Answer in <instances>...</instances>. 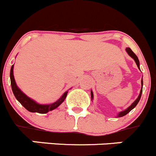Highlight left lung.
Masks as SVG:
<instances>
[{"label": "left lung", "mask_w": 156, "mask_h": 156, "mask_svg": "<svg viewBox=\"0 0 156 156\" xmlns=\"http://www.w3.org/2000/svg\"><path fill=\"white\" fill-rule=\"evenodd\" d=\"M126 51H127V53H129V55L130 57H133V58L134 59V60L136 61V65H137L138 68L139 69V59H138L137 56H136V55L134 53H133V51L131 50V49L129 48V47H127ZM141 83H142V89H141V91H140V93H139V97H138L137 99H136V101H134V103H133V104H132L131 106H129V107L127 108L126 110H124V111H122V112H119V114L118 115V117H122V116H124V115H126L127 113H129V112L130 111L132 110V109H134V108L136 106V105L138 104V103H139V99H140V98H141V96H142V85H143V82H142V81H141ZM91 97L93 98V92H91Z\"/></svg>", "instance_id": "obj_1"}]
</instances>
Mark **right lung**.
Returning a JSON list of instances; mask_svg holds the SVG:
<instances>
[{
    "label": "right lung",
    "instance_id": "add662e5",
    "mask_svg": "<svg viewBox=\"0 0 156 156\" xmlns=\"http://www.w3.org/2000/svg\"><path fill=\"white\" fill-rule=\"evenodd\" d=\"M13 69H14V65H12L11 69H10V83H11V88H12V91L14 93V96L16 99L19 101V103L23 106L26 109L31 112H38V113H47L49 111H51L53 109H56L66 99V96L67 95V92H65L62 97L59 99L58 101L56 103H52L50 105H41L38 103H35L34 100L30 99L29 97L26 96L24 93H22L20 91V89L17 87L16 85L15 80H14V74H13Z\"/></svg>",
    "mask_w": 156,
    "mask_h": 156
}]
</instances>
